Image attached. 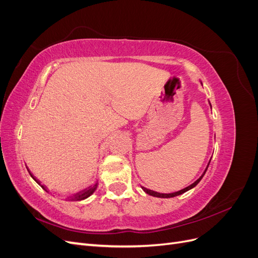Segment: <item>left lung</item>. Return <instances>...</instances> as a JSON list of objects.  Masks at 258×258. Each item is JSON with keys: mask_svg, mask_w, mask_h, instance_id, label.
I'll list each match as a JSON object with an SVG mask.
<instances>
[{"mask_svg": "<svg viewBox=\"0 0 258 258\" xmlns=\"http://www.w3.org/2000/svg\"><path fill=\"white\" fill-rule=\"evenodd\" d=\"M209 167V166H208ZM208 167H207V169L205 170V172H204V174H202L196 182L195 183H192L191 185H189V186H187L186 188H184V189H181V190H178V191H175V192H172V194H160V192H157V191H154V190H151V189H147V188H145V187H142V189L146 192V194H148V195H151V196H154V197H159V198H171V197H175V196H178V195H182V194H184L185 191H187V190H189L190 188H192V187H195L196 186L200 181H201V178L204 177V175H205V173L207 172V170H208Z\"/></svg>", "mask_w": 258, "mask_h": 258, "instance_id": "left-lung-1", "label": "left lung"}]
</instances>
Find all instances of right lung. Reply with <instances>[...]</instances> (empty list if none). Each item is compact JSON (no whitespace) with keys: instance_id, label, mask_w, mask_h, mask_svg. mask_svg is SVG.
<instances>
[{"instance_id":"1","label":"right lung","mask_w":258,"mask_h":258,"mask_svg":"<svg viewBox=\"0 0 258 258\" xmlns=\"http://www.w3.org/2000/svg\"><path fill=\"white\" fill-rule=\"evenodd\" d=\"M32 176V175H31ZM33 177V176H32ZM34 178V177H33ZM34 181L37 183V184H40V182L37 181V179H35L34 178ZM41 185V184H40ZM42 186V185H41ZM97 186H98V183H96L95 185L93 186H89V187H87V188H85L84 190H81V191H79V192H76L75 195H73V196L71 197V201H80V200H84V199H86V198H88L90 195H92L93 194V191H95L96 189H97ZM43 188H44V186H42ZM45 189V188H44Z\"/></svg>"}]
</instances>
